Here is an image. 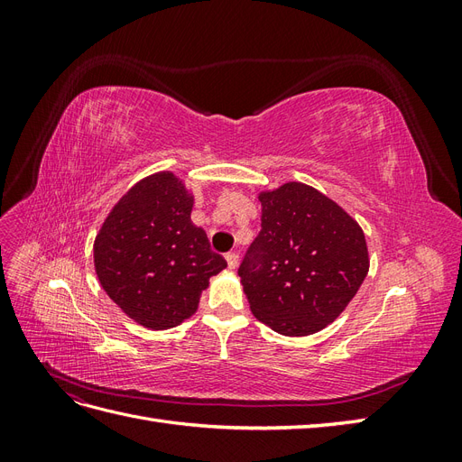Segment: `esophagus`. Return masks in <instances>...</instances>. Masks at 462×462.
I'll return each mask as SVG.
<instances>
[{"label":"esophagus","instance_id":"1","mask_svg":"<svg viewBox=\"0 0 462 462\" xmlns=\"http://www.w3.org/2000/svg\"><path fill=\"white\" fill-rule=\"evenodd\" d=\"M226 260H227L229 270H235L236 263H239V254H236V253H227V254H226Z\"/></svg>","mask_w":462,"mask_h":462}]
</instances>
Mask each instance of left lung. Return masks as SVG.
<instances>
[{
    "mask_svg": "<svg viewBox=\"0 0 462 462\" xmlns=\"http://www.w3.org/2000/svg\"><path fill=\"white\" fill-rule=\"evenodd\" d=\"M262 229L239 268L250 310L273 331L304 337L346 309L368 273L365 231L310 185L258 194Z\"/></svg>",
    "mask_w": 462,
    "mask_h": 462,
    "instance_id": "8db88e82",
    "label": "left lung"
}]
</instances>
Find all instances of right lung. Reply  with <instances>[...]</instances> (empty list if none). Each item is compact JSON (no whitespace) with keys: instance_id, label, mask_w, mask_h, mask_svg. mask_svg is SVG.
Wrapping results in <instances>:
<instances>
[{"instance_id":"add662e5","label":"right lung","mask_w":462,"mask_h":462,"mask_svg":"<svg viewBox=\"0 0 462 462\" xmlns=\"http://www.w3.org/2000/svg\"><path fill=\"white\" fill-rule=\"evenodd\" d=\"M192 204L175 173H153L123 194L96 235L100 285L144 328L167 329L190 318L209 277L227 268L190 221Z\"/></svg>"}]
</instances>
